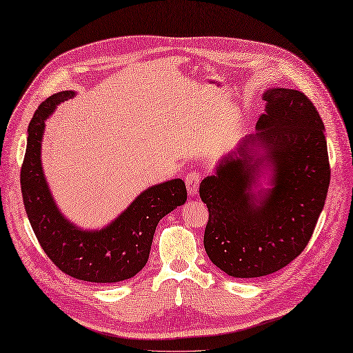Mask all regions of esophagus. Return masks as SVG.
<instances>
[{"label":"esophagus","mask_w":353,"mask_h":353,"mask_svg":"<svg viewBox=\"0 0 353 353\" xmlns=\"http://www.w3.org/2000/svg\"><path fill=\"white\" fill-rule=\"evenodd\" d=\"M185 185H187V192H189L190 196H195L198 193V187L201 184V179H203V175L199 174L198 170H192L185 175Z\"/></svg>","instance_id":"1"}]
</instances>
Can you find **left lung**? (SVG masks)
<instances>
[{"label":"left lung","instance_id":"left-lung-1","mask_svg":"<svg viewBox=\"0 0 353 353\" xmlns=\"http://www.w3.org/2000/svg\"><path fill=\"white\" fill-rule=\"evenodd\" d=\"M263 100L259 132L242 140L199 185L208 208L205 253L239 279L272 274L306 248L330 183L325 125L311 100L288 88L268 90ZM259 144L273 164V187L263 196L250 192L262 160L249 154Z\"/></svg>","mask_w":353,"mask_h":353}]
</instances>
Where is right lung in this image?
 <instances>
[{
    "instance_id": "add662e5",
    "label": "right lung",
    "mask_w": 353,
    "mask_h": 353,
    "mask_svg": "<svg viewBox=\"0 0 353 353\" xmlns=\"http://www.w3.org/2000/svg\"><path fill=\"white\" fill-rule=\"evenodd\" d=\"M73 96V91L57 92L36 110L21 166V193L38 242L57 268L85 282L116 283L134 277L145 267L158 222L185 203L187 190L183 179L149 187L112 224L99 232H82L63 218L41 168V141L46 119Z\"/></svg>"
}]
</instances>
